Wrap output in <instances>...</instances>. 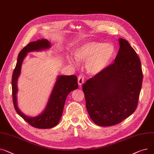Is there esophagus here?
Masks as SVG:
<instances>
[{
	"label": "esophagus",
	"mask_w": 154,
	"mask_h": 154,
	"mask_svg": "<svg viewBox=\"0 0 154 154\" xmlns=\"http://www.w3.org/2000/svg\"><path fill=\"white\" fill-rule=\"evenodd\" d=\"M78 85L79 86L82 85L84 83V77L83 75H79L78 76Z\"/></svg>",
	"instance_id": "1"
}]
</instances>
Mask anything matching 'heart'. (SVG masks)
<instances>
[{"label": "heart", "instance_id": "b5f03b06", "mask_svg": "<svg viewBox=\"0 0 154 154\" xmlns=\"http://www.w3.org/2000/svg\"><path fill=\"white\" fill-rule=\"evenodd\" d=\"M115 55V48L111 43L100 41H89L81 45L75 51L77 60L86 63L89 74L101 73L109 65Z\"/></svg>", "mask_w": 154, "mask_h": 154}]
</instances>
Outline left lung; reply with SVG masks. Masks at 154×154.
I'll use <instances>...</instances> for the list:
<instances>
[{"label": "left lung", "mask_w": 154, "mask_h": 154, "mask_svg": "<svg viewBox=\"0 0 154 154\" xmlns=\"http://www.w3.org/2000/svg\"><path fill=\"white\" fill-rule=\"evenodd\" d=\"M120 47L112 64L83 85L88 114L100 126L121 122L136 109L143 74L140 60L129 42Z\"/></svg>", "instance_id": "left-lung-1"}]
</instances>
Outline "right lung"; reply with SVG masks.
I'll list each match as a JSON object with an SVG mask.
<instances>
[{"mask_svg":"<svg viewBox=\"0 0 154 154\" xmlns=\"http://www.w3.org/2000/svg\"><path fill=\"white\" fill-rule=\"evenodd\" d=\"M50 42L46 39L38 40L27 45L19 54L12 78L13 103L16 112L32 127L38 129H50L58 124L63 114L67 96L71 91L78 88V79L75 75L59 76L57 77L46 107L42 114L33 117H29L19 109L17 99V79L20 74L23 60L26 56L27 53L48 49L50 48Z\"/></svg>","mask_w":154,"mask_h":154,"instance_id":"right-lung-1","label":"right lung"}]
</instances>
